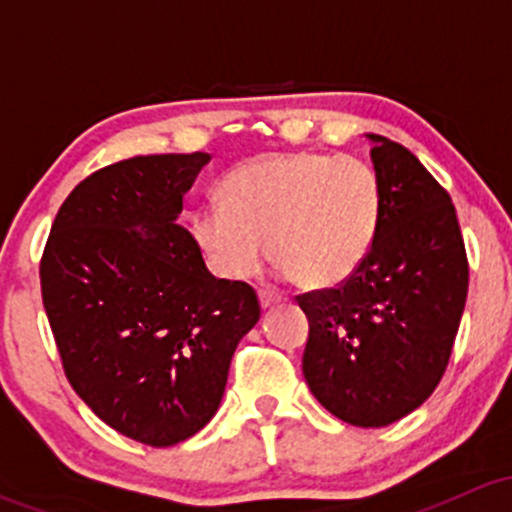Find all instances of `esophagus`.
<instances>
[{"label":"esophagus","mask_w":512,"mask_h":512,"mask_svg":"<svg viewBox=\"0 0 512 512\" xmlns=\"http://www.w3.org/2000/svg\"><path fill=\"white\" fill-rule=\"evenodd\" d=\"M280 302H282V297H277V294L265 292V289H262V292H260V304H262V309H270V307H275V304H280Z\"/></svg>","instance_id":"esophagus-1"}]
</instances>
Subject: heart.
<instances>
[{
    "label": "heart",
    "instance_id": "heart-1",
    "mask_svg": "<svg viewBox=\"0 0 512 512\" xmlns=\"http://www.w3.org/2000/svg\"><path fill=\"white\" fill-rule=\"evenodd\" d=\"M384 213L374 168L312 151L267 153L237 165L190 232L225 280H247L265 252L304 289H334L369 260Z\"/></svg>",
    "mask_w": 512,
    "mask_h": 512
}]
</instances>
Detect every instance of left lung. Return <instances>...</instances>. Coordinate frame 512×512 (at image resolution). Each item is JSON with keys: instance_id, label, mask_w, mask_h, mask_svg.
<instances>
[{"instance_id": "left-lung-1", "label": "left lung", "mask_w": 512, "mask_h": 512, "mask_svg": "<svg viewBox=\"0 0 512 512\" xmlns=\"http://www.w3.org/2000/svg\"><path fill=\"white\" fill-rule=\"evenodd\" d=\"M366 138L384 195L374 250L352 280L297 302L309 319L302 371L314 399L352 426L381 428L441 381L466 307L468 260L451 195L409 148Z\"/></svg>"}]
</instances>
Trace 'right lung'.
<instances>
[{"label": "right lung", "mask_w": 512, "mask_h": 512, "mask_svg": "<svg viewBox=\"0 0 512 512\" xmlns=\"http://www.w3.org/2000/svg\"><path fill=\"white\" fill-rule=\"evenodd\" d=\"M208 160L165 153L96 170L64 200L41 257L69 384L113 431L156 448L215 416L232 354L260 319L255 289L210 275L178 225Z\"/></svg>", "instance_id": "obj_1"}]
</instances>
